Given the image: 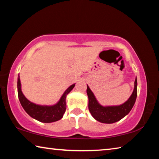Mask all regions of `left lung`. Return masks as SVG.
<instances>
[{"label": "left lung", "mask_w": 159, "mask_h": 159, "mask_svg": "<svg viewBox=\"0 0 159 159\" xmlns=\"http://www.w3.org/2000/svg\"><path fill=\"white\" fill-rule=\"evenodd\" d=\"M87 95L88 97V108L91 115L95 120L103 123H114L117 122L130 111L135 102L138 95V82L137 78L134 80L133 92L130 98L123 103L118 106L103 107L97 100L93 93L90 88H87Z\"/></svg>", "instance_id": "left-lung-1"}]
</instances>
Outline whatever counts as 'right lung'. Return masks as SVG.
Returning a JSON list of instances; mask_svg holds the SVG:
<instances>
[{
    "label": "right lung",
    "instance_id": "1",
    "mask_svg": "<svg viewBox=\"0 0 159 159\" xmlns=\"http://www.w3.org/2000/svg\"><path fill=\"white\" fill-rule=\"evenodd\" d=\"M75 84L71 85L67 88L59 102L52 106L39 105L28 100L23 95L21 89V82L20 76L17 79V93L21 105L25 111L34 119L43 123H52L60 120L63 117L66 111V95L74 88Z\"/></svg>",
    "mask_w": 159,
    "mask_h": 159
}]
</instances>
